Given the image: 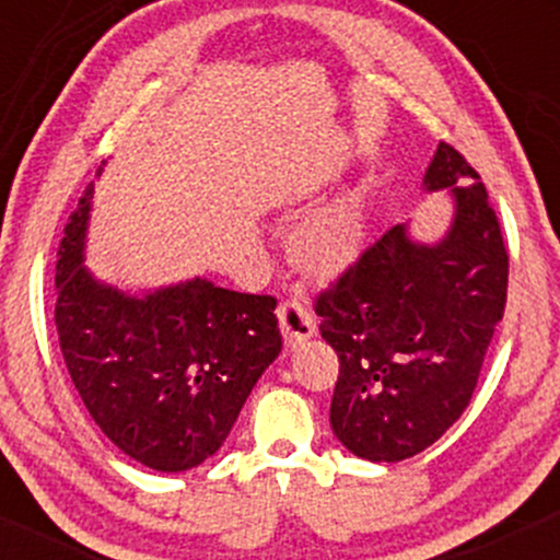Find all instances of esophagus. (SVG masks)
<instances>
[{"label": "esophagus", "instance_id": "esophagus-1", "mask_svg": "<svg viewBox=\"0 0 560 560\" xmlns=\"http://www.w3.org/2000/svg\"><path fill=\"white\" fill-rule=\"evenodd\" d=\"M276 316H279V329L284 334L289 347L305 342V339H311L313 331H316V318H313V313L307 311L300 300L281 302V305L276 307Z\"/></svg>", "mask_w": 560, "mask_h": 560}]
</instances>
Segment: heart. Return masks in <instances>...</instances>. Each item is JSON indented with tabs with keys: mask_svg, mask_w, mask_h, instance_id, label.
Returning a JSON list of instances; mask_svg holds the SVG:
<instances>
[{
	"mask_svg": "<svg viewBox=\"0 0 560 560\" xmlns=\"http://www.w3.org/2000/svg\"><path fill=\"white\" fill-rule=\"evenodd\" d=\"M363 242L361 215L350 205H331L292 234L289 253L305 273L334 276L355 260Z\"/></svg>",
	"mask_w": 560,
	"mask_h": 560,
	"instance_id": "heart-1",
	"label": "heart"
}]
</instances>
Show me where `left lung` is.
<instances>
[{"label": "left lung", "mask_w": 560, "mask_h": 560, "mask_svg": "<svg viewBox=\"0 0 560 560\" xmlns=\"http://www.w3.org/2000/svg\"><path fill=\"white\" fill-rule=\"evenodd\" d=\"M453 186L455 223L434 247L384 231L316 294L339 358L331 429L376 464L410 458L460 419L503 320L508 249L485 184L440 141L427 189Z\"/></svg>", "instance_id": "8db88e82"}]
</instances>
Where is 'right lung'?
<instances>
[{
    "instance_id": "right-lung-1",
    "label": "right lung",
    "mask_w": 560,
    "mask_h": 560,
    "mask_svg": "<svg viewBox=\"0 0 560 560\" xmlns=\"http://www.w3.org/2000/svg\"><path fill=\"white\" fill-rule=\"evenodd\" d=\"M92 189L57 249L62 358L115 445L155 471H186L223 445L255 382L281 352L276 298L205 279L144 300L96 284L81 266Z\"/></svg>"
}]
</instances>
